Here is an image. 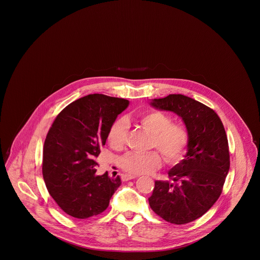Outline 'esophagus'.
I'll use <instances>...</instances> for the list:
<instances>
[{
    "label": "esophagus",
    "instance_id": "1",
    "mask_svg": "<svg viewBox=\"0 0 260 260\" xmlns=\"http://www.w3.org/2000/svg\"><path fill=\"white\" fill-rule=\"evenodd\" d=\"M137 178L136 175H131V174H124L121 176V179L122 181H128V180H132V179H135Z\"/></svg>",
    "mask_w": 260,
    "mask_h": 260
}]
</instances>
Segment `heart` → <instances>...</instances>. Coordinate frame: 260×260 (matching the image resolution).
Wrapping results in <instances>:
<instances>
[{
	"instance_id": "1",
	"label": "heart",
	"mask_w": 260,
	"mask_h": 260,
	"mask_svg": "<svg viewBox=\"0 0 260 260\" xmlns=\"http://www.w3.org/2000/svg\"><path fill=\"white\" fill-rule=\"evenodd\" d=\"M139 122L152 134L151 147H155L167 160L180 159L189 144L187 127L179 122H172V117L160 111H145L138 115ZM128 131L127 121L119 118L111 125L108 133V142L114 149H121L125 145ZM161 164V156L157 150L149 152H128L120 158V167L133 175L150 173Z\"/></svg>"
}]
</instances>
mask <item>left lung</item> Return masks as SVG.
<instances>
[{"label":"left lung","instance_id":"left-lung-1","mask_svg":"<svg viewBox=\"0 0 260 260\" xmlns=\"http://www.w3.org/2000/svg\"><path fill=\"white\" fill-rule=\"evenodd\" d=\"M150 105L180 116L189 132L185 158L155 181L150 208L170 223L185 224L202 217L219 199L230 171L226 133L215 111L183 94L154 99Z\"/></svg>","mask_w":260,"mask_h":260}]
</instances>
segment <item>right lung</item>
Instances as JSON below:
<instances>
[{"label":"right lung","instance_id":"right-lung-1","mask_svg":"<svg viewBox=\"0 0 260 260\" xmlns=\"http://www.w3.org/2000/svg\"><path fill=\"white\" fill-rule=\"evenodd\" d=\"M129 102L93 93L68 105L44 143L42 173L47 190L68 215L86 219L103 213L121 185L119 176L96 175L101 147Z\"/></svg>","mask_w":260,"mask_h":260}]
</instances>
